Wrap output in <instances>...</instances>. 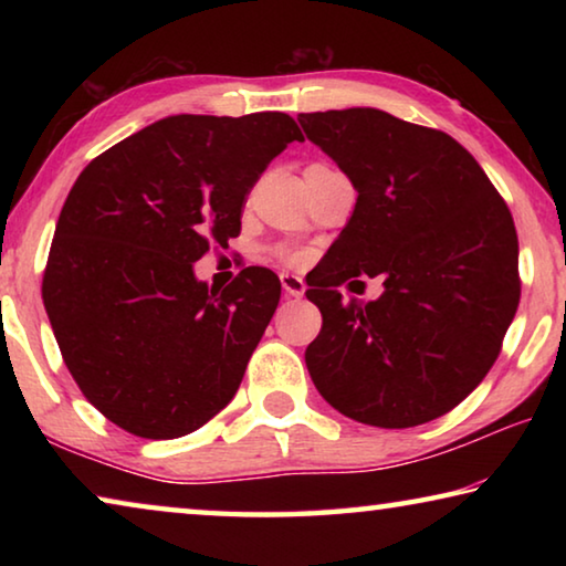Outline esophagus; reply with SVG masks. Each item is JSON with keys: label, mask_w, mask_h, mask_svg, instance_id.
<instances>
[{"label": "esophagus", "mask_w": 566, "mask_h": 566, "mask_svg": "<svg viewBox=\"0 0 566 566\" xmlns=\"http://www.w3.org/2000/svg\"><path fill=\"white\" fill-rule=\"evenodd\" d=\"M280 282H282V290H284L286 296H302L304 290H306V284H304L302 276L290 274V272L280 274Z\"/></svg>", "instance_id": "obj_1"}]
</instances>
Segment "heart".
<instances>
[{
    "mask_svg": "<svg viewBox=\"0 0 566 566\" xmlns=\"http://www.w3.org/2000/svg\"><path fill=\"white\" fill-rule=\"evenodd\" d=\"M276 254H280V260L290 262V264L300 260V252H294V249H290V247H280V249H276Z\"/></svg>",
    "mask_w": 566,
    "mask_h": 566,
    "instance_id": "1",
    "label": "heart"
}]
</instances>
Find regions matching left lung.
Listing matches in <instances>:
<instances>
[{
	"mask_svg": "<svg viewBox=\"0 0 566 566\" xmlns=\"http://www.w3.org/2000/svg\"><path fill=\"white\" fill-rule=\"evenodd\" d=\"M300 124L357 189L352 219L306 282L322 312L304 352L314 387L361 424L442 417L492 369L520 306L510 207L439 129L371 107L300 114ZM361 273L381 275L386 292L342 303L336 286Z\"/></svg>",
	"mask_w": 566,
	"mask_h": 566,
	"instance_id": "obj_1",
	"label": "left lung"
}]
</instances>
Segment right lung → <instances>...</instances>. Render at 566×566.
<instances>
[{"label": "right lung", "mask_w": 566, "mask_h": 566, "mask_svg": "<svg viewBox=\"0 0 566 566\" xmlns=\"http://www.w3.org/2000/svg\"><path fill=\"white\" fill-rule=\"evenodd\" d=\"M294 139L282 112L177 114L76 177L42 300L76 387L124 432L185 437L237 395L282 284L247 266L217 292L191 264L239 234L244 197Z\"/></svg>", "instance_id": "add662e5"}]
</instances>
